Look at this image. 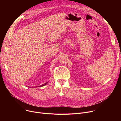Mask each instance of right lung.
<instances>
[{
	"mask_svg": "<svg viewBox=\"0 0 121 121\" xmlns=\"http://www.w3.org/2000/svg\"><path fill=\"white\" fill-rule=\"evenodd\" d=\"M48 83V82H47V83H46L45 84H43V85H41V86H40V87H42V86H43L44 85H46Z\"/></svg>",
	"mask_w": 121,
	"mask_h": 121,
	"instance_id": "right-lung-1",
	"label": "right lung"
}]
</instances>
